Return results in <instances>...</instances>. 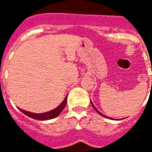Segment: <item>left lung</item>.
<instances>
[{"mask_svg": "<svg viewBox=\"0 0 152 152\" xmlns=\"http://www.w3.org/2000/svg\"><path fill=\"white\" fill-rule=\"evenodd\" d=\"M91 104H92V107H94V110H95L96 112H98V113H99V114H100V115H102V116H104V117H106V118H108V116H106V115H102V113H101V112H99V111H98V110H97V108H96L95 107H94V104H93L92 102H91Z\"/></svg>", "mask_w": 152, "mask_h": 152, "instance_id": "1", "label": "left lung"}]
</instances>
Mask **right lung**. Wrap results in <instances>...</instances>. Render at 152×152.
<instances>
[{"label": "right lung", "instance_id": "1", "mask_svg": "<svg viewBox=\"0 0 152 152\" xmlns=\"http://www.w3.org/2000/svg\"><path fill=\"white\" fill-rule=\"evenodd\" d=\"M66 103V97L65 98V99L63 100V102L60 104L58 107H56L55 109H53L52 111L48 112H45V113H40V114H36V113H32V112H27V111H24V110H22V109H19L23 113H24L25 115H27L29 117L32 118V119H35V120H39V121H46V120H50V119H53V118H55L56 116H58V115L63 112V110L65 107Z\"/></svg>", "mask_w": 152, "mask_h": 152}]
</instances>
